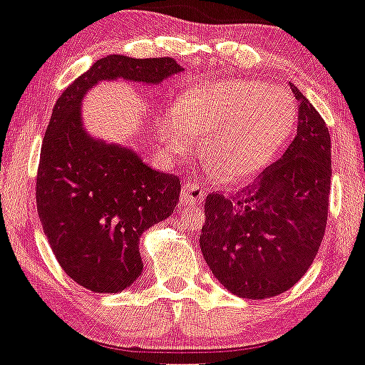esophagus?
I'll return each instance as SVG.
<instances>
[{
  "mask_svg": "<svg viewBox=\"0 0 365 365\" xmlns=\"http://www.w3.org/2000/svg\"><path fill=\"white\" fill-rule=\"evenodd\" d=\"M203 198H205V191L202 190V186L198 184L186 181L181 187V203L184 205H197V203H202Z\"/></svg>",
  "mask_w": 365,
  "mask_h": 365,
  "instance_id": "1",
  "label": "esophagus"
}]
</instances>
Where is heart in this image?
<instances>
[{
    "label": "heart",
    "mask_w": 365,
    "mask_h": 365,
    "mask_svg": "<svg viewBox=\"0 0 365 365\" xmlns=\"http://www.w3.org/2000/svg\"><path fill=\"white\" fill-rule=\"evenodd\" d=\"M285 88L261 80H217L187 88L160 123L158 139L172 156L202 140V156L219 179H250L278 155L296 123Z\"/></svg>",
    "instance_id": "1"
}]
</instances>
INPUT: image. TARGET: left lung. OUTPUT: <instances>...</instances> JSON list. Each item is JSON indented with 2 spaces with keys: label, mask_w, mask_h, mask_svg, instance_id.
<instances>
[{
  "label": "left lung",
  "mask_w": 365,
  "mask_h": 365,
  "mask_svg": "<svg viewBox=\"0 0 365 365\" xmlns=\"http://www.w3.org/2000/svg\"><path fill=\"white\" fill-rule=\"evenodd\" d=\"M297 134L245 190L205 200L200 247L214 277L247 299L289 291L322 244L331 191V135L297 87Z\"/></svg>",
  "instance_id": "1"
}]
</instances>
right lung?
<instances>
[{"instance_id":"add662e5","label":"right lung","mask_w":365,"mask_h":365,"mask_svg":"<svg viewBox=\"0 0 365 365\" xmlns=\"http://www.w3.org/2000/svg\"><path fill=\"white\" fill-rule=\"evenodd\" d=\"M181 71L170 57L108 56L57 99L38 165V215L61 268L88 291L120 292L139 278L140 235L174 212L181 181L130 148L93 139L81 101L99 81L156 85Z\"/></svg>"}]
</instances>
